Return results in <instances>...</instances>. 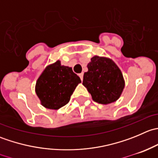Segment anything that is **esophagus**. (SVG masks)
<instances>
[{"mask_svg": "<svg viewBox=\"0 0 158 158\" xmlns=\"http://www.w3.org/2000/svg\"><path fill=\"white\" fill-rule=\"evenodd\" d=\"M79 77H80L81 80L82 81V79H83V73H79Z\"/></svg>", "mask_w": 158, "mask_h": 158, "instance_id": "esophagus-1", "label": "esophagus"}]
</instances>
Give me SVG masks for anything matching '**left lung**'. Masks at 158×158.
<instances>
[{
  "instance_id": "8db88e82",
  "label": "left lung",
  "mask_w": 158,
  "mask_h": 158,
  "mask_svg": "<svg viewBox=\"0 0 158 158\" xmlns=\"http://www.w3.org/2000/svg\"><path fill=\"white\" fill-rule=\"evenodd\" d=\"M87 67L88 72L84 73L82 84L92 99L104 105L115 102L125 87L122 72L115 63L109 59L95 56Z\"/></svg>"
}]
</instances>
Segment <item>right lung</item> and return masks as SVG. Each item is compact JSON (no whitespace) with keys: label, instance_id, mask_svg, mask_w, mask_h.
<instances>
[{"label":"right lung","instance_id":"right-lung-1","mask_svg":"<svg viewBox=\"0 0 158 158\" xmlns=\"http://www.w3.org/2000/svg\"><path fill=\"white\" fill-rule=\"evenodd\" d=\"M81 79L72 68L61 66L60 61L49 65L43 72L36 85L41 104L49 109H59L67 104Z\"/></svg>","mask_w":158,"mask_h":158}]
</instances>
